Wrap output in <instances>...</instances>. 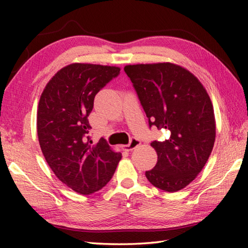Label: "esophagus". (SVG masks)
Instances as JSON below:
<instances>
[{"instance_id":"obj_1","label":"esophagus","mask_w":248,"mask_h":248,"mask_svg":"<svg viewBox=\"0 0 248 248\" xmlns=\"http://www.w3.org/2000/svg\"><path fill=\"white\" fill-rule=\"evenodd\" d=\"M130 140H131V138H130Z\"/></svg>"}]
</instances>
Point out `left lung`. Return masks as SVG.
I'll use <instances>...</instances> for the list:
<instances>
[{
  "instance_id": "left-lung-1",
  "label": "left lung",
  "mask_w": 248,
  "mask_h": 248,
  "mask_svg": "<svg viewBox=\"0 0 248 248\" xmlns=\"http://www.w3.org/2000/svg\"><path fill=\"white\" fill-rule=\"evenodd\" d=\"M120 69L115 66L71 64L46 84L37 109V135L55 176L82 195L98 192L112 179L120 152L103 138L92 139L88 116L94 96Z\"/></svg>"
}]
</instances>
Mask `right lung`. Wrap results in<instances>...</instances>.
Masks as SVG:
<instances>
[{"instance_id": "obj_1", "label": "right lung", "mask_w": 248, "mask_h": 248, "mask_svg": "<svg viewBox=\"0 0 248 248\" xmlns=\"http://www.w3.org/2000/svg\"><path fill=\"white\" fill-rule=\"evenodd\" d=\"M133 83L149 127L170 136L151 143L157 162L146 177L155 187L177 192L202 171L215 141L214 109L208 93L188 70L171 62L124 67Z\"/></svg>"}]
</instances>
